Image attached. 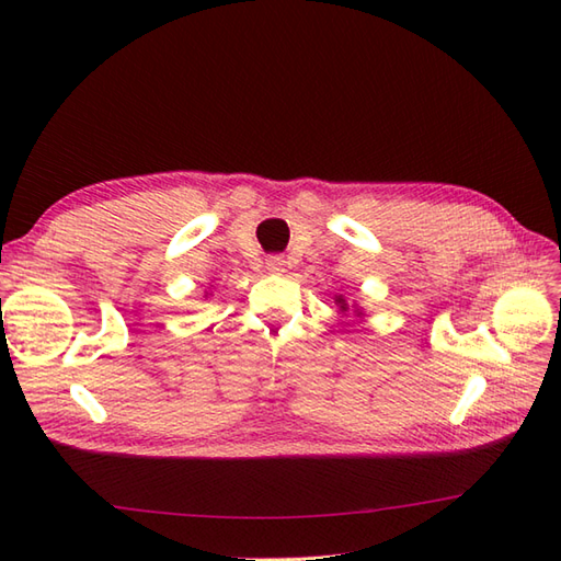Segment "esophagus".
<instances>
[{
  "label": "esophagus",
  "instance_id": "34e87169",
  "mask_svg": "<svg viewBox=\"0 0 561 561\" xmlns=\"http://www.w3.org/2000/svg\"><path fill=\"white\" fill-rule=\"evenodd\" d=\"M266 268H268L271 273H283V271H285V259H283L280 254L268 256V259H266Z\"/></svg>",
  "mask_w": 561,
  "mask_h": 561
}]
</instances>
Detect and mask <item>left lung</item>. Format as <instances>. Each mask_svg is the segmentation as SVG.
<instances>
[{
  "mask_svg": "<svg viewBox=\"0 0 561 561\" xmlns=\"http://www.w3.org/2000/svg\"><path fill=\"white\" fill-rule=\"evenodd\" d=\"M335 305L340 307V311H347V302H345V297H335Z\"/></svg>",
  "mask_w": 561,
  "mask_h": 561,
  "instance_id": "1",
  "label": "left lung"
}]
</instances>
